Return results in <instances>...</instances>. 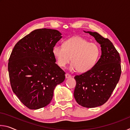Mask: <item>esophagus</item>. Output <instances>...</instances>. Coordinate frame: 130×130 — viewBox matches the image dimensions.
Instances as JSON below:
<instances>
[{
	"mask_svg": "<svg viewBox=\"0 0 130 130\" xmlns=\"http://www.w3.org/2000/svg\"><path fill=\"white\" fill-rule=\"evenodd\" d=\"M71 75H70L69 74H68V73H66L65 74V77H66V78H70L71 77Z\"/></svg>",
	"mask_w": 130,
	"mask_h": 130,
	"instance_id": "obj_1",
	"label": "esophagus"
}]
</instances>
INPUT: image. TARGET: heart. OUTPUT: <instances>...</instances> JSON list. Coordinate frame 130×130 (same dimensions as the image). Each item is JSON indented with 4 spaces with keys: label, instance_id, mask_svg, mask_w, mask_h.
<instances>
[{
    "label": "heart",
    "instance_id": "heart-1",
    "mask_svg": "<svg viewBox=\"0 0 130 130\" xmlns=\"http://www.w3.org/2000/svg\"><path fill=\"white\" fill-rule=\"evenodd\" d=\"M100 53L98 44L89 42L80 36L70 38L64 41L63 46L56 45L53 48V54L59 67H65L72 58L70 70H78L81 73L88 72L93 67Z\"/></svg>",
    "mask_w": 130,
    "mask_h": 130
}]
</instances>
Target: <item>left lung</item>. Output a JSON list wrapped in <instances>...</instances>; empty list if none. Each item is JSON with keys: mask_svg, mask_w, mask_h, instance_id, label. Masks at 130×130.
Instances as JSON below:
<instances>
[{"mask_svg": "<svg viewBox=\"0 0 130 130\" xmlns=\"http://www.w3.org/2000/svg\"><path fill=\"white\" fill-rule=\"evenodd\" d=\"M100 44L102 55L93 67L74 77V97L79 105L86 108L102 105L109 99L119 81L120 57L113 43L96 32L85 31Z\"/></svg>", "mask_w": 130, "mask_h": 130, "instance_id": "left-lung-1", "label": "left lung"}]
</instances>
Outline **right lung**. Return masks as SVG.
Instances as JSON below:
<instances>
[{"instance_id":"add662e5","label":"right lung","mask_w":130,"mask_h":130,"mask_svg":"<svg viewBox=\"0 0 130 130\" xmlns=\"http://www.w3.org/2000/svg\"><path fill=\"white\" fill-rule=\"evenodd\" d=\"M62 38L57 30L37 29L17 43L10 55L8 70L12 91L30 109L49 104L54 88L65 73L56 63L53 48Z\"/></svg>"}]
</instances>
